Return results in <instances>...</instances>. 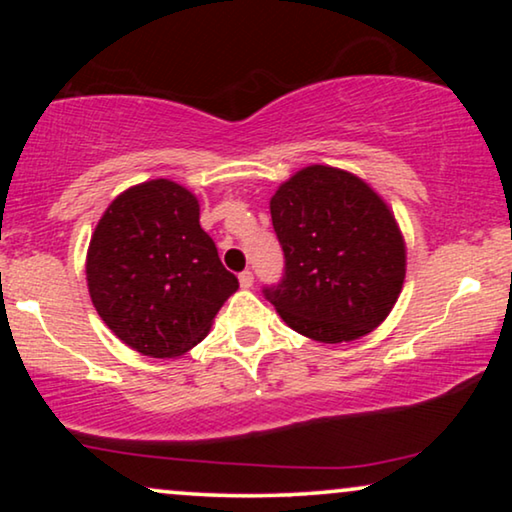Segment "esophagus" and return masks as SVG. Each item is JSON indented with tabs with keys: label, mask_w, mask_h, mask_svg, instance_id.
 <instances>
[{
	"label": "esophagus",
	"mask_w": 512,
	"mask_h": 512,
	"mask_svg": "<svg viewBox=\"0 0 512 512\" xmlns=\"http://www.w3.org/2000/svg\"><path fill=\"white\" fill-rule=\"evenodd\" d=\"M240 286L242 289H251V286H254V272L251 270L240 272Z\"/></svg>",
	"instance_id": "1"
}]
</instances>
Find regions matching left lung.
I'll list each match as a JSON object with an SVG mask.
<instances>
[{
	"label": "left lung",
	"instance_id": "8db88e82",
	"mask_svg": "<svg viewBox=\"0 0 512 512\" xmlns=\"http://www.w3.org/2000/svg\"><path fill=\"white\" fill-rule=\"evenodd\" d=\"M272 226L284 277L263 296L317 342H349L382 324L405 279V242L380 195L352 172L310 165L277 188Z\"/></svg>",
	"mask_w": 512,
	"mask_h": 512
}]
</instances>
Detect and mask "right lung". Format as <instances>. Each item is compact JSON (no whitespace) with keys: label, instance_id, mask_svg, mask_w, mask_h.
I'll use <instances>...</instances> for the list:
<instances>
[{"label":"right lung","instance_id":"right-lung-1","mask_svg":"<svg viewBox=\"0 0 512 512\" xmlns=\"http://www.w3.org/2000/svg\"><path fill=\"white\" fill-rule=\"evenodd\" d=\"M86 279L111 333L153 359L198 345L240 286L200 228L198 198L170 179L144 181L111 202L90 237Z\"/></svg>","mask_w":512,"mask_h":512}]
</instances>
